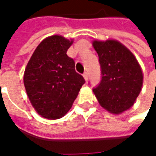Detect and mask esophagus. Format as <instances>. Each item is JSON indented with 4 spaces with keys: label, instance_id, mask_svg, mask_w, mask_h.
<instances>
[{
    "label": "esophagus",
    "instance_id": "1",
    "mask_svg": "<svg viewBox=\"0 0 156 156\" xmlns=\"http://www.w3.org/2000/svg\"><path fill=\"white\" fill-rule=\"evenodd\" d=\"M83 78H84V79H85V80H88V78H89V74H88V73H87V72H85V73H84L83 74Z\"/></svg>",
    "mask_w": 156,
    "mask_h": 156
}]
</instances>
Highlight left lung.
<instances>
[{"label":"left lung","mask_w":156,"mask_h":156,"mask_svg":"<svg viewBox=\"0 0 156 156\" xmlns=\"http://www.w3.org/2000/svg\"><path fill=\"white\" fill-rule=\"evenodd\" d=\"M98 54L101 78L94 87L100 105L114 114H121L134 104L143 85V73L135 56L115 40L94 41Z\"/></svg>","instance_id":"1"}]
</instances>
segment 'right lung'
I'll return each instance as SVG.
<instances>
[{
	"label": "right lung",
	"instance_id": "add662e5",
	"mask_svg": "<svg viewBox=\"0 0 156 156\" xmlns=\"http://www.w3.org/2000/svg\"><path fill=\"white\" fill-rule=\"evenodd\" d=\"M72 43L73 40L56 35L44 39L25 70L27 96L43 118L55 119L64 116L85 83L75 71L73 59L66 55Z\"/></svg>",
	"mask_w": 156,
	"mask_h": 156
}]
</instances>
